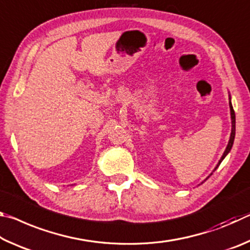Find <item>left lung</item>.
Masks as SVG:
<instances>
[{
    "label": "left lung",
    "mask_w": 250,
    "mask_h": 250,
    "mask_svg": "<svg viewBox=\"0 0 250 250\" xmlns=\"http://www.w3.org/2000/svg\"><path fill=\"white\" fill-rule=\"evenodd\" d=\"M229 108H230V118H231V132H230V137H229V141H228V145H227V146H226V149H225V151H224V153H223V155H222V158H221V160L218 161V163H217V166L215 167V168H214V171L216 170V168L219 167V164L222 163V161L225 159V156L229 153V151L231 150V146H232V145H234V140H235V132H236V118H235V111H234V109H232V105H231V101H230V94H229ZM213 171V172H214ZM210 175H211V173H210ZM209 177V176H208ZM207 180V179H206Z\"/></svg>",
    "instance_id": "8db88e82"
}]
</instances>
